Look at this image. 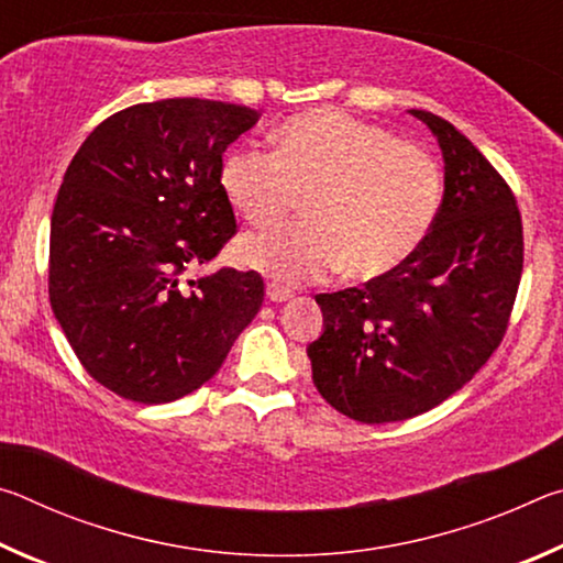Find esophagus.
Masks as SVG:
<instances>
[{"label": "esophagus", "mask_w": 563, "mask_h": 563, "mask_svg": "<svg viewBox=\"0 0 563 563\" xmlns=\"http://www.w3.org/2000/svg\"><path fill=\"white\" fill-rule=\"evenodd\" d=\"M265 295H268V300H273V302H285L292 298V290L285 288V285H280V283H268Z\"/></svg>", "instance_id": "obj_1"}]
</instances>
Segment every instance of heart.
I'll return each instance as SVG.
<instances>
[{"instance_id":"b5f03b06","label":"heart","mask_w":563,"mask_h":563,"mask_svg":"<svg viewBox=\"0 0 563 563\" xmlns=\"http://www.w3.org/2000/svg\"><path fill=\"white\" fill-rule=\"evenodd\" d=\"M221 188L247 223L271 225L305 196L308 221L247 235L245 265L283 283L342 271L369 280L422 247L442 206V174L415 146L340 111H308L283 123L275 151L233 148Z\"/></svg>"}]
</instances>
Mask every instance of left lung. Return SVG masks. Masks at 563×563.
Listing matches in <instances>:
<instances>
[{
  "mask_svg": "<svg viewBox=\"0 0 563 563\" xmlns=\"http://www.w3.org/2000/svg\"><path fill=\"white\" fill-rule=\"evenodd\" d=\"M409 113L442 151L440 216L393 273L316 295L325 330L308 345L318 393L365 424L422 415L479 373L507 332L523 263L521 216L504 178L450 121Z\"/></svg>",
  "mask_w": 563,
  "mask_h": 563,
  "instance_id": "8db88e82",
  "label": "left lung"
}]
</instances>
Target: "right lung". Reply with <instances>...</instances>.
I'll return each instance as SVG.
<instances>
[{"label":"right lung","instance_id":"add662e5","mask_svg":"<svg viewBox=\"0 0 563 563\" xmlns=\"http://www.w3.org/2000/svg\"><path fill=\"white\" fill-rule=\"evenodd\" d=\"M261 113L164 99L113 113L76 151L56 196L49 300L84 369L141 405L208 383L258 316L263 278H190L235 233L223 151Z\"/></svg>","mask_w":563,"mask_h":563}]
</instances>
